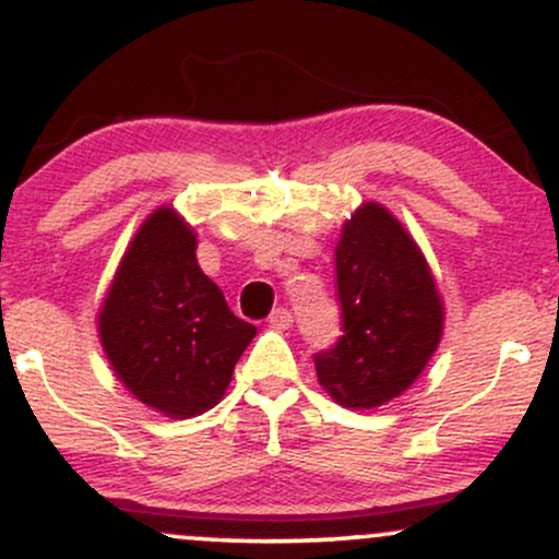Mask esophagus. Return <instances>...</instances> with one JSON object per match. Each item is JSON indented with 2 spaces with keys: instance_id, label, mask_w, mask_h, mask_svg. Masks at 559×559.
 I'll use <instances>...</instances> for the list:
<instances>
[{
  "instance_id": "34e87169",
  "label": "esophagus",
  "mask_w": 559,
  "mask_h": 559,
  "mask_svg": "<svg viewBox=\"0 0 559 559\" xmlns=\"http://www.w3.org/2000/svg\"><path fill=\"white\" fill-rule=\"evenodd\" d=\"M292 323H294V318H292V312L286 310V307H278V310H273L271 318H267V325H271V329H275V331L292 329Z\"/></svg>"
}]
</instances>
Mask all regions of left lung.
Wrapping results in <instances>:
<instances>
[{
	"instance_id": "8db88e82",
	"label": "left lung",
	"mask_w": 559,
	"mask_h": 559,
	"mask_svg": "<svg viewBox=\"0 0 559 559\" xmlns=\"http://www.w3.org/2000/svg\"><path fill=\"white\" fill-rule=\"evenodd\" d=\"M342 336L316 355L333 402L373 409L423 373L444 331V305L413 236L376 202L344 223L336 243Z\"/></svg>"
}]
</instances>
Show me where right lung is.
Wrapping results in <instances>:
<instances>
[{"label": "right lung", "instance_id": "add662e5", "mask_svg": "<svg viewBox=\"0 0 559 559\" xmlns=\"http://www.w3.org/2000/svg\"><path fill=\"white\" fill-rule=\"evenodd\" d=\"M254 329L197 262V234L159 207L128 243L99 310V338L120 383L168 418H194L226 394Z\"/></svg>", "mask_w": 559, "mask_h": 559}]
</instances>
